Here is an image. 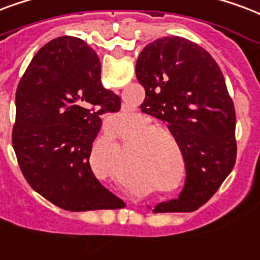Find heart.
Masks as SVG:
<instances>
[{"mask_svg":"<svg viewBox=\"0 0 260 260\" xmlns=\"http://www.w3.org/2000/svg\"><path fill=\"white\" fill-rule=\"evenodd\" d=\"M137 134L129 139V145L132 146V153L142 158H168L169 155V142L165 136L172 138V134L165 126H155V122L149 117H139L136 122L129 129L125 131L124 138ZM111 136L117 138L118 132H111ZM175 167H167L164 172V180L167 183H172L176 178Z\"/></svg>","mask_w":260,"mask_h":260,"instance_id":"obj_1","label":"heart"}]
</instances>
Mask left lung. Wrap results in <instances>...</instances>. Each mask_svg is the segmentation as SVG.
I'll use <instances>...</instances> for the list:
<instances>
[{"label": "left lung", "instance_id": "obj_1", "mask_svg": "<svg viewBox=\"0 0 260 260\" xmlns=\"http://www.w3.org/2000/svg\"><path fill=\"white\" fill-rule=\"evenodd\" d=\"M146 91L140 109L168 122L186 162V184L178 200L154 212H190L216 193L236 164V110L224 77L208 52L180 37L147 44L136 61Z\"/></svg>", "mask_w": 260, "mask_h": 260}]
</instances>
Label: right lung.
<instances>
[{
  "label": "right lung",
  "mask_w": 260,
  "mask_h": 260,
  "mask_svg": "<svg viewBox=\"0 0 260 260\" xmlns=\"http://www.w3.org/2000/svg\"><path fill=\"white\" fill-rule=\"evenodd\" d=\"M121 101L101 81V61L85 41L63 36L32 57L16 89L12 146L27 183L73 212L118 207L121 200L89 165L102 115Z\"/></svg>",
  "instance_id": "right-lung-1"
}]
</instances>
